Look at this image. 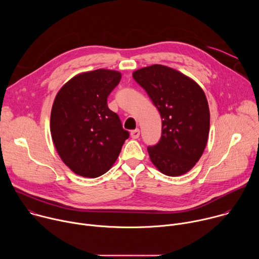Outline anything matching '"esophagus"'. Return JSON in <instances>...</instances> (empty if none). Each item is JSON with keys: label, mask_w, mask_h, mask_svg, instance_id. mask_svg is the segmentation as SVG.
<instances>
[{"label": "esophagus", "mask_w": 259, "mask_h": 259, "mask_svg": "<svg viewBox=\"0 0 259 259\" xmlns=\"http://www.w3.org/2000/svg\"><path fill=\"white\" fill-rule=\"evenodd\" d=\"M130 135H131V137H132V138H134V139L138 138V137H139V135H140V131H139V129H134V130H132V131L130 132Z\"/></svg>", "instance_id": "34e87169"}]
</instances>
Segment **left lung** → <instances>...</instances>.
<instances>
[{"mask_svg":"<svg viewBox=\"0 0 259 259\" xmlns=\"http://www.w3.org/2000/svg\"><path fill=\"white\" fill-rule=\"evenodd\" d=\"M162 120L159 142L147 146L151 161L165 175L190 171L201 158L210 128L209 106L202 88L183 73L155 64L133 72Z\"/></svg>","mask_w":259,"mask_h":259,"instance_id":"1","label":"left lung"}]
</instances>
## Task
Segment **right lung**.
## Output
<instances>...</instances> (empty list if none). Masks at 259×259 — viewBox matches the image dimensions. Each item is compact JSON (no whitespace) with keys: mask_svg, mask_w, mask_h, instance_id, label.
Wrapping results in <instances>:
<instances>
[{"mask_svg":"<svg viewBox=\"0 0 259 259\" xmlns=\"http://www.w3.org/2000/svg\"><path fill=\"white\" fill-rule=\"evenodd\" d=\"M122 75L96 69L70 79L57 93L50 119L53 143L61 160L78 175L95 178L118 159L129 132L107 106Z\"/></svg>","mask_w":259,"mask_h":259,"instance_id":"obj_1","label":"right lung"}]
</instances>
